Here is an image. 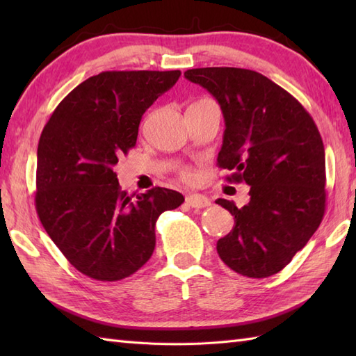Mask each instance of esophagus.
Masks as SVG:
<instances>
[{"label":"esophagus","instance_id":"34e87169","mask_svg":"<svg viewBox=\"0 0 356 356\" xmlns=\"http://www.w3.org/2000/svg\"><path fill=\"white\" fill-rule=\"evenodd\" d=\"M186 203L193 208H207L211 205V200L203 194H188Z\"/></svg>","mask_w":356,"mask_h":356}]
</instances>
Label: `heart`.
I'll use <instances>...</instances> for the list:
<instances>
[{"label":"heart","mask_w":356,"mask_h":356,"mask_svg":"<svg viewBox=\"0 0 356 356\" xmlns=\"http://www.w3.org/2000/svg\"><path fill=\"white\" fill-rule=\"evenodd\" d=\"M182 177L185 180H188V182H191V180H193V172L190 170H185V171H182Z\"/></svg>","instance_id":"heart-1"}]
</instances>
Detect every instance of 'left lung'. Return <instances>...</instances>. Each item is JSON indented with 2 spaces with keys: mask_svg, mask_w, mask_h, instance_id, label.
<instances>
[{
  "mask_svg": "<svg viewBox=\"0 0 356 356\" xmlns=\"http://www.w3.org/2000/svg\"><path fill=\"white\" fill-rule=\"evenodd\" d=\"M207 88L225 119L217 165L229 182L251 186L249 202L217 199L234 228L217 241L226 266L251 278L274 275L314 236L326 208V157L314 119L292 95L261 73L236 67L185 72Z\"/></svg>",
  "mask_w": 356,
  "mask_h": 356,
  "instance_id": "8db88e82",
  "label": "left lung"
}]
</instances>
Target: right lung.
Listing matches in <instances>:
<instances>
[{
  "label": "right lung",
  "mask_w": 356,
  "mask_h": 356,
  "mask_svg": "<svg viewBox=\"0 0 356 356\" xmlns=\"http://www.w3.org/2000/svg\"><path fill=\"white\" fill-rule=\"evenodd\" d=\"M180 70L102 72L73 88L38 143L36 213L59 251L82 274L118 282L145 264L156 222L184 195L156 186L122 191L113 171L136 145L140 119Z\"/></svg>",
  "instance_id": "right-lung-1"
}]
</instances>
